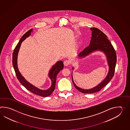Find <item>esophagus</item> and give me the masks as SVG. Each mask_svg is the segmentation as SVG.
<instances>
[{"label":"esophagus","instance_id":"34e87169","mask_svg":"<svg viewBox=\"0 0 130 130\" xmlns=\"http://www.w3.org/2000/svg\"><path fill=\"white\" fill-rule=\"evenodd\" d=\"M64 64L65 66H68L70 64V61L68 60H66L64 61Z\"/></svg>","mask_w":130,"mask_h":130}]
</instances>
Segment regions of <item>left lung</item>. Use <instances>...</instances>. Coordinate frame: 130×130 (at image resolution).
<instances>
[{
  "mask_svg": "<svg viewBox=\"0 0 130 130\" xmlns=\"http://www.w3.org/2000/svg\"><path fill=\"white\" fill-rule=\"evenodd\" d=\"M90 30H91V37L90 44L79 53L77 55V58L78 59L84 58L91 53L98 51L102 52L105 55L109 69L107 74L104 79L97 86L89 89L81 88L75 84L73 78L72 72V80L75 87L81 92L84 93H92L98 92L106 86L114 76L117 62L115 51L110 42L107 39L108 37L98 28H91ZM72 70L74 69V67H72Z\"/></svg>",
  "mask_w": 130,
  "mask_h": 130,
  "instance_id": "left-lung-1",
  "label": "left lung"
}]
</instances>
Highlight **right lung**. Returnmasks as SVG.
Segmentation results:
<instances>
[{"label":"right lung","instance_id":"obj_1","mask_svg":"<svg viewBox=\"0 0 130 130\" xmlns=\"http://www.w3.org/2000/svg\"><path fill=\"white\" fill-rule=\"evenodd\" d=\"M33 29H31L25 33L20 39V41L16 45L13 53L12 64L16 75L17 76V78L25 88L34 94L38 95L41 97H48L51 95L55 88L56 82L57 74L59 73V72L64 68V64L63 61L62 60L57 61L55 64L53 65L50 69L48 73V77L51 80L52 84L50 87L46 90L39 88L31 83H29L21 74L18 66V55L21 43L27 38L30 36L31 33L33 32Z\"/></svg>","mask_w":130,"mask_h":130}]
</instances>
